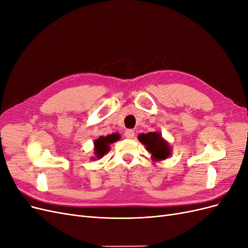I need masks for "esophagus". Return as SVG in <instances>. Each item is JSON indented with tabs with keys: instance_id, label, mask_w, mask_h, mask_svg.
Returning <instances> with one entry per match:
<instances>
[{
	"instance_id": "obj_1",
	"label": "esophagus",
	"mask_w": 248,
	"mask_h": 248,
	"mask_svg": "<svg viewBox=\"0 0 248 248\" xmlns=\"http://www.w3.org/2000/svg\"><path fill=\"white\" fill-rule=\"evenodd\" d=\"M125 137L127 139H132L134 137V131L132 129H127L125 131Z\"/></svg>"
}]
</instances>
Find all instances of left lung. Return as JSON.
Here are the masks:
<instances>
[{"label": "left lung", "mask_w": 248, "mask_h": 248, "mask_svg": "<svg viewBox=\"0 0 248 248\" xmlns=\"http://www.w3.org/2000/svg\"><path fill=\"white\" fill-rule=\"evenodd\" d=\"M139 140L142 145L146 146L147 151L151 153L153 158L156 160L166 159L170 154V145L161 138V134L158 132L140 134Z\"/></svg>", "instance_id": "left-lung-1"}]
</instances>
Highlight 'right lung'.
I'll use <instances>...</instances> for the list:
<instances>
[{"label": "right lung", "mask_w": 248, "mask_h": 248, "mask_svg": "<svg viewBox=\"0 0 248 248\" xmlns=\"http://www.w3.org/2000/svg\"><path fill=\"white\" fill-rule=\"evenodd\" d=\"M120 139V136L118 133H112L109 134V136L107 137H100L98 140H96L94 145H95V154L98 158H101V157L108 152L109 150V145L112 144V142L118 140Z\"/></svg>", "instance_id": "add662e5"}]
</instances>
